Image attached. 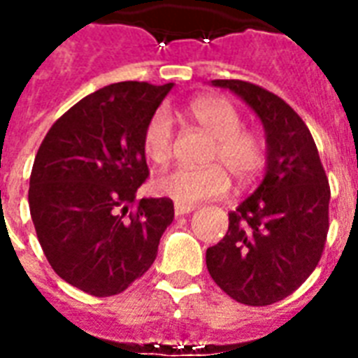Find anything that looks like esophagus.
I'll list each match as a JSON object with an SVG mask.
<instances>
[{"label": "esophagus", "instance_id": "34e87169", "mask_svg": "<svg viewBox=\"0 0 358 358\" xmlns=\"http://www.w3.org/2000/svg\"><path fill=\"white\" fill-rule=\"evenodd\" d=\"M195 209V205H184V203H174V215L176 217H184V215H189L192 210Z\"/></svg>", "mask_w": 358, "mask_h": 358}]
</instances>
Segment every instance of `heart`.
Returning a JSON list of instances; mask_svg holds the SVG:
<instances>
[{"label": "heart", "instance_id": "b5f03b06", "mask_svg": "<svg viewBox=\"0 0 358 358\" xmlns=\"http://www.w3.org/2000/svg\"><path fill=\"white\" fill-rule=\"evenodd\" d=\"M187 110L195 124L213 138L209 161H217L223 166H176L164 171L153 180V192L176 203L194 205L228 192L230 176L227 170L240 184H248L255 178L264 163L263 140L249 130H240L241 117L232 103L222 97H199ZM143 151L155 164L169 161L172 151V118L166 110H157L149 118L143 130Z\"/></svg>", "mask_w": 358, "mask_h": 358}]
</instances>
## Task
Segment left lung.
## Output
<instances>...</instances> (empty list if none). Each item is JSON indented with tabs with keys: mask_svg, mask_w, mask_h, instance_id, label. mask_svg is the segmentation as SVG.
Listing matches in <instances>:
<instances>
[{
	"mask_svg": "<svg viewBox=\"0 0 358 358\" xmlns=\"http://www.w3.org/2000/svg\"><path fill=\"white\" fill-rule=\"evenodd\" d=\"M255 113L266 138L263 182L207 249L210 278L232 299L264 307L292 295L322 255L330 186L307 124L278 95L243 80H213Z\"/></svg>",
	"mask_w": 358,
	"mask_h": 358,
	"instance_id": "1",
	"label": "left lung"
}]
</instances>
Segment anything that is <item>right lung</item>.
<instances>
[{
    "mask_svg": "<svg viewBox=\"0 0 358 358\" xmlns=\"http://www.w3.org/2000/svg\"><path fill=\"white\" fill-rule=\"evenodd\" d=\"M172 88L97 90L51 126L36 153L28 205L40 245L51 268L90 295H117L143 276L174 220L169 197L136 201L149 174L143 130Z\"/></svg>",
    "mask_w": 358,
    "mask_h": 358,
    "instance_id": "1",
    "label": "right lung"
}]
</instances>
